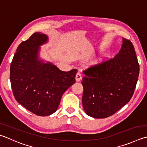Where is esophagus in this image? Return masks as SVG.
Instances as JSON below:
<instances>
[{"mask_svg":"<svg viewBox=\"0 0 147 147\" xmlns=\"http://www.w3.org/2000/svg\"><path fill=\"white\" fill-rule=\"evenodd\" d=\"M76 82H80V80H82V74L80 73H77L76 74Z\"/></svg>","mask_w":147,"mask_h":147,"instance_id":"1","label":"esophagus"}]
</instances>
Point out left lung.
I'll list each match as a JSON object with an SVG mask.
<instances>
[{"label":"left lung","instance_id":"left-lung-1","mask_svg":"<svg viewBox=\"0 0 147 147\" xmlns=\"http://www.w3.org/2000/svg\"><path fill=\"white\" fill-rule=\"evenodd\" d=\"M123 39L113 59L83 71V107L88 116L104 119L115 113L133 96L140 65L133 43Z\"/></svg>","mask_w":147,"mask_h":147}]
</instances>
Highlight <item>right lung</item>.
<instances>
[{
    "label": "right lung",
    "instance_id": "obj_1",
    "mask_svg": "<svg viewBox=\"0 0 147 147\" xmlns=\"http://www.w3.org/2000/svg\"><path fill=\"white\" fill-rule=\"evenodd\" d=\"M47 36L34 33L20 43L10 66V81L16 101L38 116L55 113L66 90L75 83L76 69L65 72L37 58Z\"/></svg>",
    "mask_w": 147,
    "mask_h": 147
}]
</instances>
